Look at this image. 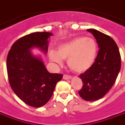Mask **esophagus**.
<instances>
[{"label": "esophagus", "instance_id": "esophagus-1", "mask_svg": "<svg viewBox=\"0 0 125 125\" xmlns=\"http://www.w3.org/2000/svg\"><path fill=\"white\" fill-rule=\"evenodd\" d=\"M63 79H65V80H68V79H71L72 76H70V75H67V74H64L63 75Z\"/></svg>", "mask_w": 125, "mask_h": 125}]
</instances>
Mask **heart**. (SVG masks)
Here are the masks:
<instances>
[{"label":"heart","instance_id":"heart-1","mask_svg":"<svg viewBox=\"0 0 125 125\" xmlns=\"http://www.w3.org/2000/svg\"><path fill=\"white\" fill-rule=\"evenodd\" d=\"M97 44L90 37H78L61 44L55 51H49L50 60L61 65L62 60H68V65L75 72H82L89 69L95 61Z\"/></svg>","mask_w":125,"mask_h":125}]
</instances>
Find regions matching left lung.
<instances>
[{
    "label": "left lung",
    "mask_w": 125,
    "mask_h": 125,
    "mask_svg": "<svg viewBox=\"0 0 125 125\" xmlns=\"http://www.w3.org/2000/svg\"><path fill=\"white\" fill-rule=\"evenodd\" d=\"M95 38L99 50L95 62L79 77L83 86L78 91L88 102L102 98L116 80L121 66V58L117 44L109 36L95 29H88Z\"/></svg>",
    "instance_id": "8db88e82"
}]
</instances>
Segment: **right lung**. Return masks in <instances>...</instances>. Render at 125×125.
Instances as JSON below:
<instances>
[{"label": "right lung", "instance_id": "obj_1", "mask_svg": "<svg viewBox=\"0 0 125 125\" xmlns=\"http://www.w3.org/2000/svg\"><path fill=\"white\" fill-rule=\"evenodd\" d=\"M50 32H34L18 39L12 45L7 58L8 78L11 89L27 105L39 108L51 99L63 75L49 73L41 58L30 49L40 48L47 53Z\"/></svg>", "mask_w": 125, "mask_h": 125}]
</instances>
